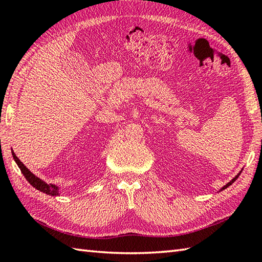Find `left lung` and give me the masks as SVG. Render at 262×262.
<instances>
[{
	"label": "left lung",
	"instance_id": "obj_1",
	"mask_svg": "<svg viewBox=\"0 0 262 262\" xmlns=\"http://www.w3.org/2000/svg\"><path fill=\"white\" fill-rule=\"evenodd\" d=\"M242 170H243V169H242ZM242 170H241V171H239V172L237 173V175H236V176H235V177H234V178L232 179V181H230V182H228V183L226 184V185H225V186H223L222 188H220V191H219V192H222V191H224V189H225V188H227V187H228L229 185H232V184H233V183H234L235 181H236V179L238 178V176H239V173H241V172H242Z\"/></svg>",
	"mask_w": 262,
	"mask_h": 262
}]
</instances>
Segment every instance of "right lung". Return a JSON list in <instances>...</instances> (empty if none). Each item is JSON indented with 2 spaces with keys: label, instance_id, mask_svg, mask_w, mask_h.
<instances>
[{
  "label": "right lung",
  "instance_id": "1",
  "mask_svg": "<svg viewBox=\"0 0 262 262\" xmlns=\"http://www.w3.org/2000/svg\"><path fill=\"white\" fill-rule=\"evenodd\" d=\"M12 153V157L14 159L15 163H17L18 167L20 168V170H21L23 175L25 176V178L27 179V182L32 185L33 187H35L36 189H38L39 192H43L45 194H48V195L51 196H60L61 195V187L55 185V184H48L43 179H40L39 177H37L36 175L29 170V169L26 167L24 163L19 160V158L14 155L13 150H11Z\"/></svg>",
  "mask_w": 262,
  "mask_h": 262
}]
</instances>
